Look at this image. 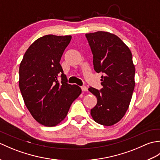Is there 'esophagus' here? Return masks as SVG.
<instances>
[{
    "instance_id": "obj_1",
    "label": "esophagus",
    "mask_w": 160,
    "mask_h": 160,
    "mask_svg": "<svg viewBox=\"0 0 160 160\" xmlns=\"http://www.w3.org/2000/svg\"><path fill=\"white\" fill-rule=\"evenodd\" d=\"M81 89H82V91H88V88L85 86L81 87Z\"/></svg>"
}]
</instances>
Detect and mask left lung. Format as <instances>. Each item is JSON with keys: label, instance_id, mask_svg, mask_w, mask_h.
Here are the masks:
<instances>
[{"label": "left lung", "instance_id": "obj_1", "mask_svg": "<svg viewBox=\"0 0 160 160\" xmlns=\"http://www.w3.org/2000/svg\"><path fill=\"white\" fill-rule=\"evenodd\" d=\"M93 55V67L102 73L98 91L89 88L97 98V104L91 115L95 122L103 126L116 124L124 116L135 88V68L132 53L116 35L98 31L85 34Z\"/></svg>", "mask_w": 160, "mask_h": 160}]
</instances>
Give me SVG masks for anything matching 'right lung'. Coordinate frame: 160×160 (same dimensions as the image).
Segmentation results:
<instances>
[{"instance_id": "add662e5", "label": "right lung", "mask_w": 160, "mask_h": 160, "mask_svg": "<svg viewBox=\"0 0 160 160\" xmlns=\"http://www.w3.org/2000/svg\"><path fill=\"white\" fill-rule=\"evenodd\" d=\"M71 40V35L40 37L29 47L20 64L19 88L24 102L32 117L45 127L60 124L82 92L80 87L67 83L60 64Z\"/></svg>"}]
</instances>
